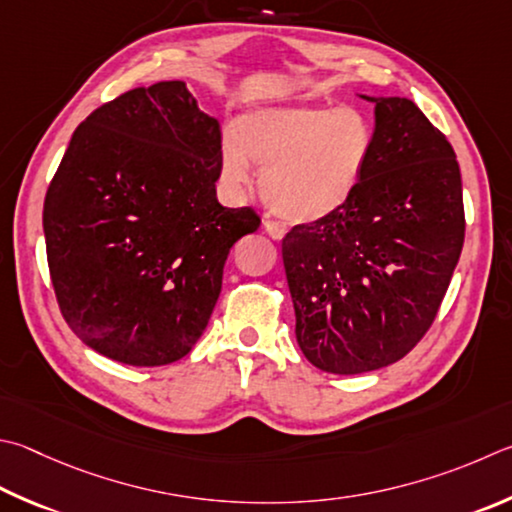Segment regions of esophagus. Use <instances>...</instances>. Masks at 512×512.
<instances>
[{"label":"esophagus","mask_w":512,"mask_h":512,"mask_svg":"<svg viewBox=\"0 0 512 512\" xmlns=\"http://www.w3.org/2000/svg\"><path fill=\"white\" fill-rule=\"evenodd\" d=\"M264 230L268 232V237H273L275 241H280L286 235V228L282 224H277V221H271V219L264 221Z\"/></svg>","instance_id":"obj_1"}]
</instances>
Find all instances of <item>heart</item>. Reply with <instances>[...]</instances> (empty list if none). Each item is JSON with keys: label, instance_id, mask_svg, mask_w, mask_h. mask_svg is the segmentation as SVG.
Segmentation results:
<instances>
[{"label": "heart", "instance_id": "1", "mask_svg": "<svg viewBox=\"0 0 512 512\" xmlns=\"http://www.w3.org/2000/svg\"><path fill=\"white\" fill-rule=\"evenodd\" d=\"M376 152V132L356 107L282 102L246 111L221 143V172L232 185L262 170L266 206L293 224L331 217L358 192Z\"/></svg>", "mask_w": 512, "mask_h": 512}]
</instances>
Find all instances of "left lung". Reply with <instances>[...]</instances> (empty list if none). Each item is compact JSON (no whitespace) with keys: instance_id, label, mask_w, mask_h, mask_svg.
Listing matches in <instances>:
<instances>
[{"instance_id":"obj_1","label":"left lung","mask_w":512,"mask_h":512,"mask_svg":"<svg viewBox=\"0 0 512 512\" xmlns=\"http://www.w3.org/2000/svg\"><path fill=\"white\" fill-rule=\"evenodd\" d=\"M376 152L345 208L282 239L295 338L329 374L407 356L432 327L466 217L457 156L412 100L371 98Z\"/></svg>"}]
</instances>
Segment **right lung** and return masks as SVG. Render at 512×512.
<instances>
[{
    "label": "right lung",
    "mask_w": 512,
    "mask_h": 512,
    "mask_svg": "<svg viewBox=\"0 0 512 512\" xmlns=\"http://www.w3.org/2000/svg\"><path fill=\"white\" fill-rule=\"evenodd\" d=\"M219 120L181 80L136 87L89 114L46 190L44 239L64 320L102 356L161 367L190 353L232 244L259 228L224 208Z\"/></svg>",
    "instance_id": "add662e5"
}]
</instances>
